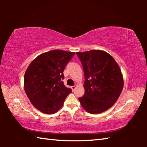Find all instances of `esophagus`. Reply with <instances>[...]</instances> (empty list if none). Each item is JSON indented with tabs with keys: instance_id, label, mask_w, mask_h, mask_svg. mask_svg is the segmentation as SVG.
Here are the masks:
<instances>
[{
	"instance_id": "1",
	"label": "esophagus",
	"mask_w": 147,
	"mask_h": 147,
	"mask_svg": "<svg viewBox=\"0 0 147 147\" xmlns=\"http://www.w3.org/2000/svg\"><path fill=\"white\" fill-rule=\"evenodd\" d=\"M76 86H71V89H72V90H73V91H74V89H76Z\"/></svg>"
}]
</instances>
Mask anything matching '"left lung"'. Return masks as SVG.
<instances>
[{
    "label": "left lung",
    "instance_id": "1",
    "mask_svg": "<svg viewBox=\"0 0 147 147\" xmlns=\"http://www.w3.org/2000/svg\"><path fill=\"white\" fill-rule=\"evenodd\" d=\"M82 64L85 93L78 98L88 113L97 114L110 108L123 89V76L110 54L100 50L76 53Z\"/></svg>",
    "mask_w": 147,
    "mask_h": 147
}]
</instances>
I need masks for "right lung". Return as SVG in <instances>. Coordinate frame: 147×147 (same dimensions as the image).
Wrapping results in <instances>:
<instances>
[{
	"instance_id": "add662e5",
	"label": "right lung",
	"mask_w": 147,
	"mask_h": 147,
	"mask_svg": "<svg viewBox=\"0 0 147 147\" xmlns=\"http://www.w3.org/2000/svg\"><path fill=\"white\" fill-rule=\"evenodd\" d=\"M74 53L53 50L32 61L24 77V91L35 108L42 113L57 112L72 90L65 86L63 71Z\"/></svg>"
}]
</instances>
